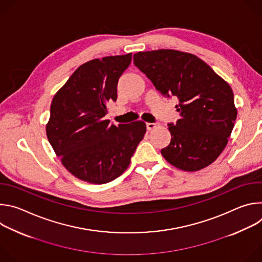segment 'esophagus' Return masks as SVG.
Returning a JSON list of instances; mask_svg holds the SVG:
<instances>
[{
	"mask_svg": "<svg viewBox=\"0 0 262 262\" xmlns=\"http://www.w3.org/2000/svg\"><path fill=\"white\" fill-rule=\"evenodd\" d=\"M156 126H157V123H149V122L146 123V128H147V130H151V129L155 128Z\"/></svg>",
	"mask_w": 262,
	"mask_h": 262,
	"instance_id": "esophagus-1",
	"label": "esophagus"
}]
</instances>
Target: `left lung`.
Returning <instances> with one entry per match:
<instances>
[{
  "label": "left lung",
  "mask_w": 262,
  "mask_h": 262,
  "mask_svg": "<svg viewBox=\"0 0 262 262\" xmlns=\"http://www.w3.org/2000/svg\"><path fill=\"white\" fill-rule=\"evenodd\" d=\"M134 64L166 97L178 98L176 123H168L170 144L161 152L174 167L198 171L222 154L237 111L227 82L195 55L174 50L139 52Z\"/></svg>",
  "instance_id": "left-lung-1"
}]
</instances>
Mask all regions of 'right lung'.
Wrapping results in <instances>:
<instances>
[{
	"label": "right lung",
	"mask_w": 262,
	"mask_h": 262,
	"mask_svg": "<svg viewBox=\"0 0 262 262\" xmlns=\"http://www.w3.org/2000/svg\"><path fill=\"white\" fill-rule=\"evenodd\" d=\"M132 54L94 59L81 65L56 93L47 136L63 166L84 181L102 184L128 167L146 124H112L106 103L116 101L117 84Z\"/></svg>",
	"instance_id": "obj_1"
}]
</instances>
